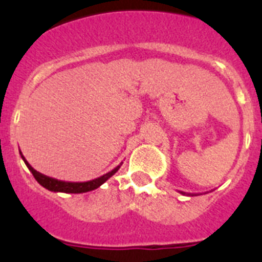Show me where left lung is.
Listing matches in <instances>:
<instances>
[{
	"mask_svg": "<svg viewBox=\"0 0 262 262\" xmlns=\"http://www.w3.org/2000/svg\"><path fill=\"white\" fill-rule=\"evenodd\" d=\"M182 194H184V193H182Z\"/></svg>",
	"mask_w": 262,
	"mask_h": 262,
	"instance_id": "obj_1",
	"label": "left lung"
}]
</instances>
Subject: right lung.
<instances>
[{
	"instance_id": "right-lung-1",
	"label": "right lung",
	"mask_w": 262,
	"mask_h": 262,
	"mask_svg": "<svg viewBox=\"0 0 262 262\" xmlns=\"http://www.w3.org/2000/svg\"><path fill=\"white\" fill-rule=\"evenodd\" d=\"M19 154H20V157L23 159V161H25V164L27 165V168H29L30 172H31L32 176L35 177L36 181H38L41 186L46 187L47 190L55 191V193L80 194V193H86V191L94 190V189L99 187L102 184H105L111 176H114L115 173L118 172V169L120 168V165H122V163H120V165L115 166V168L113 169V170H110L108 173H106V174L101 176V177L98 178H94V180H90V181L68 182V181H61V180H56V178L48 177V176L46 174H41V173H39L38 170H35V169L30 165L29 161H27V160L25 159V156L22 155V152L19 151Z\"/></svg>"
}]
</instances>
